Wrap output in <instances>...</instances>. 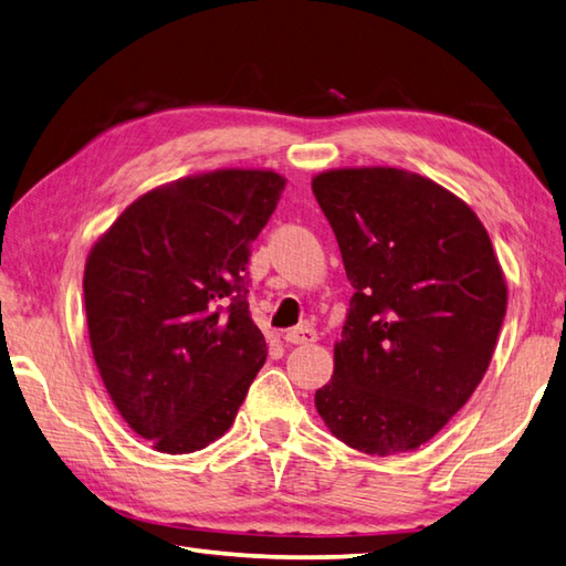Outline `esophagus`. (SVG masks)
<instances>
[{"label":"esophagus","instance_id":"esophagus-1","mask_svg":"<svg viewBox=\"0 0 566 566\" xmlns=\"http://www.w3.org/2000/svg\"><path fill=\"white\" fill-rule=\"evenodd\" d=\"M316 331L311 326H296L292 331L284 333V340L290 345H308V343H316Z\"/></svg>","mask_w":566,"mask_h":566}]
</instances>
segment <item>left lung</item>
I'll list each match as a JSON object with an SVG mask.
<instances>
[{
  "label": "left lung",
  "instance_id": "8db88e82",
  "mask_svg": "<svg viewBox=\"0 0 566 566\" xmlns=\"http://www.w3.org/2000/svg\"><path fill=\"white\" fill-rule=\"evenodd\" d=\"M355 286L316 411L365 454L411 452L484 379L509 286L476 213L432 179L340 167L311 179Z\"/></svg>",
  "mask_w": 566,
  "mask_h": 566
}]
</instances>
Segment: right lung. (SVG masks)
<instances>
[{
	"mask_svg": "<svg viewBox=\"0 0 566 566\" xmlns=\"http://www.w3.org/2000/svg\"><path fill=\"white\" fill-rule=\"evenodd\" d=\"M284 185L243 167L175 179L126 207L90 250L94 363L116 411L158 452L219 440L264 365L245 268Z\"/></svg>",
	"mask_w": 566,
	"mask_h": 566,
	"instance_id": "obj_1",
	"label": "right lung"
}]
</instances>
